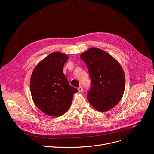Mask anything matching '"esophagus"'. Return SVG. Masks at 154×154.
<instances>
[{"label": "esophagus", "instance_id": "34e87169", "mask_svg": "<svg viewBox=\"0 0 154 154\" xmlns=\"http://www.w3.org/2000/svg\"><path fill=\"white\" fill-rule=\"evenodd\" d=\"M77 90H78V91L79 93H81V92L83 91V88L82 86H79L78 88H77Z\"/></svg>", "mask_w": 154, "mask_h": 154}]
</instances>
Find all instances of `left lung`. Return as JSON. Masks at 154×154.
I'll return each mask as SVG.
<instances>
[{
    "label": "left lung",
    "instance_id": "8db88e82",
    "mask_svg": "<svg viewBox=\"0 0 154 154\" xmlns=\"http://www.w3.org/2000/svg\"><path fill=\"white\" fill-rule=\"evenodd\" d=\"M80 57L84 61L91 80L87 99L97 111L105 112L121 100L125 90L124 72L119 63L106 52L91 48Z\"/></svg>",
    "mask_w": 154,
    "mask_h": 154
}]
</instances>
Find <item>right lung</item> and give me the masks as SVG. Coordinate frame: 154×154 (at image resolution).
<instances>
[{
    "instance_id": "1",
    "label": "right lung",
    "mask_w": 154,
    "mask_h": 154,
    "mask_svg": "<svg viewBox=\"0 0 154 154\" xmlns=\"http://www.w3.org/2000/svg\"><path fill=\"white\" fill-rule=\"evenodd\" d=\"M69 57L59 52L42 60L31 75L30 88L35 105L45 114L60 116L71 106L73 94L78 91L70 86L63 74V66Z\"/></svg>"
}]
</instances>
